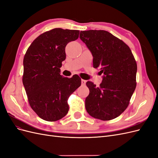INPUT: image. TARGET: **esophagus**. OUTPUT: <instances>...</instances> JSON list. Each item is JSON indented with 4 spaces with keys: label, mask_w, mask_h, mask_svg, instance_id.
<instances>
[{
    "label": "esophagus",
    "mask_w": 158,
    "mask_h": 158,
    "mask_svg": "<svg viewBox=\"0 0 158 158\" xmlns=\"http://www.w3.org/2000/svg\"><path fill=\"white\" fill-rule=\"evenodd\" d=\"M81 82H82V85H84L85 84V83H86V80H85L82 79V80H81Z\"/></svg>",
    "instance_id": "obj_1"
}]
</instances>
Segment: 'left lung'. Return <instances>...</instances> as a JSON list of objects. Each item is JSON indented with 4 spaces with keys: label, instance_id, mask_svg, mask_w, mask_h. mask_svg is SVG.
Masks as SVG:
<instances>
[{
    "label": "left lung",
    "instance_id": "obj_1",
    "mask_svg": "<svg viewBox=\"0 0 158 158\" xmlns=\"http://www.w3.org/2000/svg\"><path fill=\"white\" fill-rule=\"evenodd\" d=\"M80 38L92 52L94 68L103 74L99 87L86 82L85 109L95 118L111 120L127 108L135 92L136 62L129 47L107 31H81Z\"/></svg>",
    "mask_w": 158,
    "mask_h": 158
}]
</instances>
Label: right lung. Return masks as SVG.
<instances>
[{
  "mask_svg": "<svg viewBox=\"0 0 158 158\" xmlns=\"http://www.w3.org/2000/svg\"><path fill=\"white\" fill-rule=\"evenodd\" d=\"M79 30L55 28L38 36L23 58L22 82L31 109L47 121L60 120L67 114L70 95L81 85L78 75L60 74L66 59L65 47L79 37Z\"/></svg>",
  "mask_w": 158,
  "mask_h": 158,
  "instance_id": "1",
  "label": "right lung"
}]
</instances>
